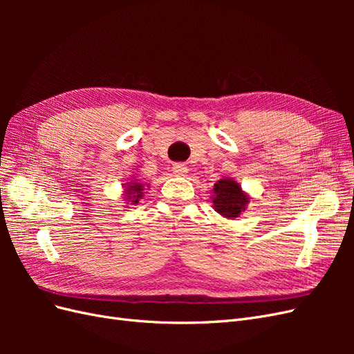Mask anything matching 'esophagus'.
Returning a JSON list of instances; mask_svg holds the SVG:
<instances>
[{
    "instance_id": "1",
    "label": "esophagus",
    "mask_w": 354,
    "mask_h": 354,
    "mask_svg": "<svg viewBox=\"0 0 354 354\" xmlns=\"http://www.w3.org/2000/svg\"><path fill=\"white\" fill-rule=\"evenodd\" d=\"M187 171H189V168L185 164H174L173 165V173L178 177H185L187 174Z\"/></svg>"
}]
</instances>
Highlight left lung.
Wrapping results in <instances>:
<instances>
[{
  "label": "left lung",
  "mask_w": 354,
  "mask_h": 354,
  "mask_svg": "<svg viewBox=\"0 0 354 354\" xmlns=\"http://www.w3.org/2000/svg\"><path fill=\"white\" fill-rule=\"evenodd\" d=\"M250 195L232 177H221L212 187V205L221 217L238 218L250 203Z\"/></svg>",
  "instance_id": "1"
}]
</instances>
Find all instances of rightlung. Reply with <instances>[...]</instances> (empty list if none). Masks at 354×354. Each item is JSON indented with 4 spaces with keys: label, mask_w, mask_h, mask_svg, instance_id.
<instances>
[{
    "label": "right lung",
    "mask_w": 354,
    "mask_h": 354,
    "mask_svg": "<svg viewBox=\"0 0 354 354\" xmlns=\"http://www.w3.org/2000/svg\"><path fill=\"white\" fill-rule=\"evenodd\" d=\"M149 187V186H146ZM122 189L124 194L122 198L125 201V203H131V205H136L143 198V192H145V185L142 183L138 178H131L127 180V183H122Z\"/></svg>",
    "instance_id": "add662e5"
}]
</instances>
